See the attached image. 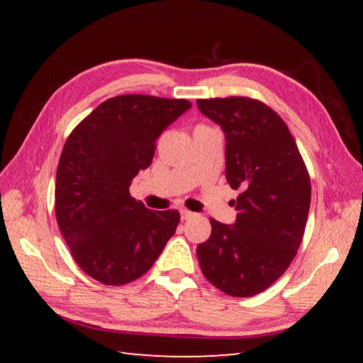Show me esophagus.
<instances>
[{
    "mask_svg": "<svg viewBox=\"0 0 363 363\" xmlns=\"http://www.w3.org/2000/svg\"><path fill=\"white\" fill-rule=\"evenodd\" d=\"M195 212H191L189 209H181V218L182 220H189V218H194L195 217Z\"/></svg>",
    "mask_w": 363,
    "mask_h": 363,
    "instance_id": "obj_1",
    "label": "esophagus"
}]
</instances>
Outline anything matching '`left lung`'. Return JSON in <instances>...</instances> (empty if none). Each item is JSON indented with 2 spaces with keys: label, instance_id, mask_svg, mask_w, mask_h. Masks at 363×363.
Listing matches in <instances>:
<instances>
[{
  "label": "left lung",
  "instance_id": "left-lung-1",
  "mask_svg": "<svg viewBox=\"0 0 363 363\" xmlns=\"http://www.w3.org/2000/svg\"><path fill=\"white\" fill-rule=\"evenodd\" d=\"M226 135V179L237 196L234 225L211 220L196 246L206 279L229 296L248 298L285 273L303 242L311 176L295 138L272 107L246 96L198 99Z\"/></svg>",
  "mask_w": 363,
  "mask_h": 363
}]
</instances>
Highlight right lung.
<instances>
[{
    "label": "right lung",
    "mask_w": 363,
    "mask_h": 363,
    "mask_svg": "<svg viewBox=\"0 0 363 363\" xmlns=\"http://www.w3.org/2000/svg\"><path fill=\"white\" fill-rule=\"evenodd\" d=\"M189 99H106L68 135L56 174V218L84 273L104 285L143 276L179 225V212L150 211L129 195L156 140L189 111Z\"/></svg>",
    "instance_id": "obj_1"
}]
</instances>
